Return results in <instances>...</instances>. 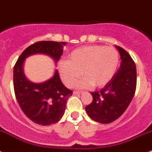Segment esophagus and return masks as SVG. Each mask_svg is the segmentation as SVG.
I'll list each match as a JSON object with an SVG mask.
<instances>
[{"label": "esophagus", "mask_w": 152, "mask_h": 152, "mask_svg": "<svg viewBox=\"0 0 152 152\" xmlns=\"http://www.w3.org/2000/svg\"><path fill=\"white\" fill-rule=\"evenodd\" d=\"M82 91H73V95H80L82 94Z\"/></svg>", "instance_id": "34e87169"}]
</instances>
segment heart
Segmentation results:
<instances>
[{
    "label": "heart",
    "mask_w": 152,
    "mask_h": 152,
    "mask_svg": "<svg viewBox=\"0 0 152 152\" xmlns=\"http://www.w3.org/2000/svg\"><path fill=\"white\" fill-rule=\"evenodd\" d=\"M119 61V54L113 48L85 46L72 51L67 61H61L58 71L62 81L68 87L73 86L82 73L85 78L76 84L78 88H88L92 85L102 87L115 75Z\"/></svg>",
    "instance_id": "1"
}]
</instances>
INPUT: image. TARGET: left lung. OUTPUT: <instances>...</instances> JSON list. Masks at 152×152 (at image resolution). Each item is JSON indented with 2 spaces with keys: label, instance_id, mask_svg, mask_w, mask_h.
Returning <instances> with one entry per match:
<instances>
[{
  "label": "left lung",
  "instance_id": "1",
  "mask_svg": "<svg viewBox=\"0 0 152 152\" xmlns=\"http://www.w3.org/2000/svg\"><path fill=\"white\" fill-rule=\"evenodd\" d=\"M120 54V66L111 80L98 91L91 92L93 101L86 107L88 117L100 124H110L125 112L136 88V67L127 51L116 46Z\"/></svg>",
  "mask_w": 152,
  "mask_h": 152
}]
</instances>
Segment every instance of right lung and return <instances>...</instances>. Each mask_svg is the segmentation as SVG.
I'll return each mask as SVG.
<instances>
[{
    "mask_svg": "<svg viewBox=\"0 0 152 152\" xmlns=\"http://www.w3.org/2000/svg\"><path fill=\"white\" fill-rule=\"evenodd\" d=\"M65 42L42 41L27 48L16 61L13 69L15 95L20 108L27 117L42 126L58 122L64 116L67 100L73 91L66 88L56 69L54 76L45 82L35 83L25 76V60L37 54L49 56L57 64L63 54Z\"/></svg>",
    "mask_w": 152,
    "mask_h": 152,
    "instance_id": "1",
    "label": "right lung"
}]
</instances>
